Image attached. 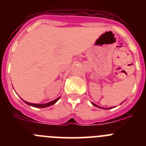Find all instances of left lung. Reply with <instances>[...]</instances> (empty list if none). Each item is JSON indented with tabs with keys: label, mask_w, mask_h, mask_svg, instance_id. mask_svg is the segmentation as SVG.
Instances as JSON below:
<instances>
[{
	"label": "left lung",
	"mask_w": 146,
	"mask_h": 146,
	"mask_svg": "<svg viewBox=\"0 0 146 146\" xmlns=\"http://www.w3.org/2000/svg\"><path fill=\"white\" fill-rule=\"evenodd\" d=\"M123 102H122V103H123ZM122 103H121V104H122ZM91 104H92L93 105H94V106L96 107V108H101V109H104V110H109V109H112V108H115V107H112V108H102V107H100V106H98L97 104H94V102H91Z\"/></svg>",
	"instance_id": "obj_1"
}]
</instances>
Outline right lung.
Segmentation results:
<instances>
[{"instance_id":"1","label":"right lung","mask_w":146,"mask_h":146,"mask_svg":"<svg viewBox=\"0 0 146 146\" xmlns=\"http://www.w3.org/2000/svg\"><path fill=\"white\" fill-rule=\"evenodd\" d=\"M60 96H59V97H58L57 99H55V100H53V101H51V102H50L45 103V104H33V103L28 102L24 101V100H23V101L25 102V103H26L27 104L30 105V106L34 107V108H47V107L51 106V105H52V104H55V103L58 101V99H60Z\"/></svg>"}]
</instances>
